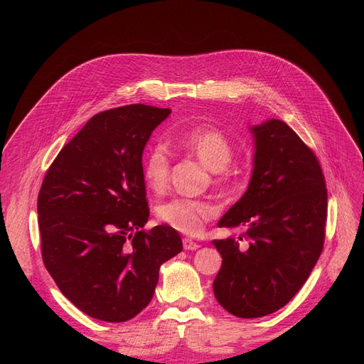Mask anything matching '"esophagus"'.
<instances>
[{
	"label": "esophagus",
	"instance_id": "34e87169",
	"mask_svg": "<svg viewBox=\"0 0 364 364\" xmlns=\"http://www.w3.org/2000/svg\"><path fill=\"white\" fill-rule=\"evenodd\" d=\"M182 243H183L185 250H196V249L200 247V245L196 243V241H193L191 238H183Z\"/></svg>",
	"mask_w": 364,
	"mask_h": 364
}]
</instances>
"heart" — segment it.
I'll use <instances>...</instances> for the list:
<instances>
[{"label":"heart","instance_id":"b5f03b06","mask_svg":"<svg viewBox=\"0 0 364 364\" xmlns=\"http://www.w3.org/2000/svg\"><path fill=\"white\" fill-rule=\"evenodd\" d=\"M167 139L173 149L188 153L205 164L211 170L215 185L229 186L235 181L237 170L232 165L234 141L220 127L213 124L176 127L170 130ZM170 170L168 151L162 146L151 147L142 162V178L149 188L155 193L167 188ZM214 214L215 209L211 203L188 197H173L162 202L156 209V215L162 223L188 235L199 234Z\"/></svg>","mask_w":364,"mask_h":364}]
</instances>
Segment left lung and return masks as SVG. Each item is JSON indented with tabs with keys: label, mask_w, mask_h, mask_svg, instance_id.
I'll use <instances>...</instances> for the list:
<instances>
[{
	"label": "left lung",
	"mask_w": 364,
	"mask_h": 364,
	"mask_svg": "<svg viewBox=\"0 0 364 364\" xmlns=\"http://www.w3.org/2000/svg\"><path fill=\"white\" fill-rule=\"evenodd\" d=\"M252 130L257 151L249 188L218 222L245 232L213 240L223 258L213 284L215 299L245 318L274 313L301 290L322 253L328 215L314 151L281 119Z\"/></svg>",
	"instance_id": "1"
}]
</instances>
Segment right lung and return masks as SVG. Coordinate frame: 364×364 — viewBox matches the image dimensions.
I'll return each instance as SVG.
<instances>
[{"instance_id":"add662e5","label":"right lung","mask_w":364,"mask_h":364,"mask_svg":"<svg viewBox=\"0 0 364 364\" xmlns=\"http://www.w3.org/2000/svg\"><path fill=\"white\" fill-rule=\"evenodd\" d=\"M170 109L127 105L94 115L42 181L43 266L85 314L126 322L151 301L161 264L182 250L178 230L149 220L142 151Z\"/></svg>"}]
</instances>
